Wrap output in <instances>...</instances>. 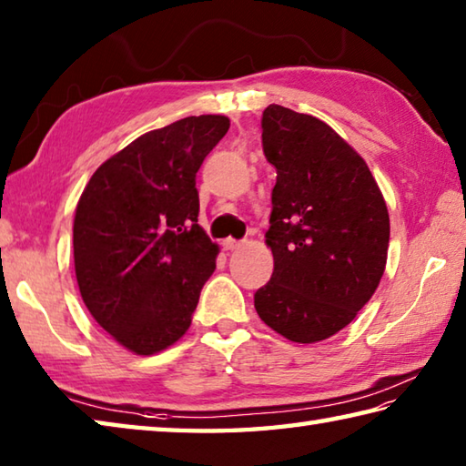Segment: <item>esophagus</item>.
Here are the masks:
<instances>
[{
    "mask_svg": "<svg viewBox=\"0 0 466 466\" xmlns=\"http://www.w3.org/2000/svg\"><path fill=\"white\" fill-rule=\"evenodd\" d=\"M222 247H224V250H238L242 247V242L240 240H234V238H226L222 242Z\"/></svg>",
    "mask_w": 466,
    "mask_h": 466,
    "instance_id": "34e87169",
    "label": "esophagus"
}]
</instances>
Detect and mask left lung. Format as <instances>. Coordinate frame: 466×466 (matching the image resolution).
<instances>
[{"mask_svg":"<svg viewBox=\"0 0 466 466\" xmlns=\"http://www.w3.org/2000/svg\"><path fill=\"white\" fill-rule=\"evenodd\" d=\"M262 150L277 168L265 234L275 268L255 308L287 340L314 344L373 298L387 262V204L365 158L314 116L268 106Z\"/></svg>","mask_w":466,"mask_h":466,"instance_id":"1","label":"left lung"}]
</instances>
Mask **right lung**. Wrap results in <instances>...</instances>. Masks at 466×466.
Here are the masks:
<instances>
[{
    "label": "right lung",
    "mask_w": 466,
    "mask_h": 466,
    "mask_svg": "<svg viewBox=\"0 0 466 466\" xmlns=\"http://www.w3.org/2000/svg\"><path fill=\"white\" fill-rule=\"evenodd\" d=\"M230 128L189 116L142 134L91 175L73 222L75 275L93 319L150 357L187 332L218 244L198 224L196 175Z\"/></svg>",
    "instance_id": "right-lung-1"
}]
</instances>
